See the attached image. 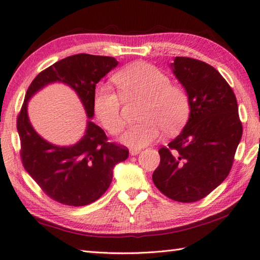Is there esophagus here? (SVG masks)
<instances>
[{"mask_svg": "<svg viewBox=\"0 0 260 260\" xmlns=\"http://www.w3.org/2000/svg\"><path fill=\"white\" fill-rule=\"evenodd\" d=\"M140 152H141L140 149H131L129 150V154H132V155H136V154H139Z\"/></svg>", "mask_w": 260, "mask_h": 260, "instance_id": "34e87169", "label": "esophagus"}]
</instances>
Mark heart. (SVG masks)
Instances as JSON below:
<instances>
[{"label":"heart","instance_id":"heart-1","mask_svg":"<svg viewBox=\"0 0 260 260\" xmlns=\"http://www.w3.org/2000/svg\"><path fill=\"white\" fill-rule=\"evenodd\" d=\"M114 82L125 99H143L145 105L140 124L132 125L120 138L131 149H142L162 133L175 134L190 115V99L185 89L172 85L166 74L149 63H134L118 72ZM93 108L99 120L111 134L124 128L122 97L109 85L102 84L94 93Z\"/></svg>","mask_w":260,"mask_h":260}]
</instances>
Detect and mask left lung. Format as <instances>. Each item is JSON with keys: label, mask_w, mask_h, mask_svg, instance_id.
Instances as JSON below:
<instances>
[{"label": "left lung", "mask_w": 260, "mask_h": 260, "mask_svg": "<svg viewBox=\"0 0 260 260\" xmlns=\"http://www.w3.org/2000/svg\"><path fill=\"white\" fill-rule=\"evenodd\" d=\"M171 68L190 99V115L181 134L159 150L152 179L171 199L194 202L228 177L242 124L233 89L214 67L176 56Z\"/></svg>", "instance_id": "obj_1"}]
</instances>
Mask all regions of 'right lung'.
I'll return each mask as SVG.
<instances>
[{
    "instance_id": "obj_1",
    "label": "right lung",
    "mask_w": 260,
    "mask_h": 260,
    "mask_svg": "<svg viewBox=\"0 0 260 260\" xmlns=\"http://www.w3.org/2000/svg\"><path fill=\"white\" fill-rule=\"evenodd\" d=\"M117 66L111 56L75 54L40 73L27 89L17 119L22 165L42 190L60 204L81 207L98 200L110 186L116 165L128 158V149L107 142L105 132L91 120L95 85ZM53 82L74 89L89 118L84 135L75 145L49 143L34 129L27 117L30 99Z\"/></svg>"
}]
</instances>
